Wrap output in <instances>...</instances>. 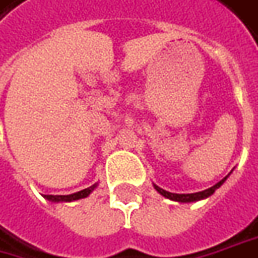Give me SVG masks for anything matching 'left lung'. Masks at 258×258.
<instances>
[{
    "label": "left lung",
    "instance_id": "left-lung-1",
    "mask_svg": "<svg viewBox=\"0 0 258 258\" xmlns=\"http://www.w3.org/2000/svg\"><path fill=\"white\" fill-rule=\"evenodd\" d=\"M228 177V175H227ZM227 177H224L221 181H218L216 185H213V187H210L209 190H204L200 191V192H192V194H174V192H168V191L163 190V188H160L158 185L156 184H153L154 185V188H156L163 197L165 199H168V200H173V201H178V203H192V201H199V200H204V199H207L210 197L214 191L217 190L218 187L223 184V182L226 181Z\"/></svg>",
    "mask_w": 258,
    "mask_h": 258
}]
</instances>
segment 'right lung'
<instances>
[{
  "label": "right lung",
  "mask_w": 258,
  "mask_h": 258,
  "mask_svg": "<svg viewBox=\"0 0 258 258\" xmlns=\"http://www.w3.org/2000/svg\"><path fill=\"white\" fill-rule=\"evenodd\" d=\"M97 187V182L91 185V187H88V188H85V190L78 191V192H74V194H68V196H48V194H44L42 197L45 199V200L52 201V203H59V201H76L80 200V199H84V197H88L93 190Z\"/></svg>",
  "instance_id": "add662e5"
}]
</instances>
